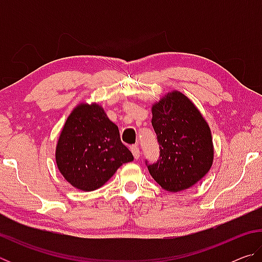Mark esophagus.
<instances>
[{"mask_svg":"<svg viewBox=\"0 0 262 262\" xmlns=\"http://www.w3.org/2000/svg\"><path fill=\"white\" fill-rule=\"evenodd\" d=\"M130 150L133 152V156H134L135 159H139L140 158V149L137 145H133V147H130Z\"/></svg>","mask_w":262,"mask_h":262,"instance_id":"1","label":"esophagus"}]
</instances>
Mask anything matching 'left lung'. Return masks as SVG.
Returning a JSON list of instances; mask_svg holds the SVG:
<instances>
[{"instance_id":"obj_1","label":"left lung","mask_w":262,"mask_h":262,"mask_svg":"<svg viewBox=\"0 0 262 262\" xmlns=\"http://www.w3.org/2000/svg\"><path fill=\"white\" fill-rule=\"evenodd\" d=\"M151 112L161 151L156 163L147 164L150 174L167 192L188 189L212 165L210 128L192 100L180 91L168 92L152 105Z\"/></svg>"}]
</instances>
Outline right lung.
Instances as JSON below:
<instances>
[{"label":"right lung","mask_w":262,"mask_h":262,"mask_svg":"<svg viewBox=\"0 0 262 262\" xmlns=\"http://www.w3.org/2000/svg\"><path fill=\"white\" fill-rule=\"evenodd\" d=\"M133 157L120 133L99 104L81 103L69 114L55 150L60 173L75 188L91 192L101 187Z\"/></svg>","instance_id":"right-lung-1"}]
</instances>
